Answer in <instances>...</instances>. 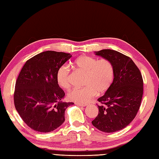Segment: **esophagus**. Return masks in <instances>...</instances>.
<instances>
[{"label": "esophagus", "mask_w": 159, "mask_h": 159, "mask_svg": "<svg viewBox=\"0 0 159 159\" xmlns=\"http://www.w3.org/2000/svg\"><path fill=\"white\" fill-rule=\"evenodd\" d=\"M77 105H80V106H82V107H85L87 105L86 103H75Z\"/></svg>", "instance_id": "34e87169"}]
</instances>
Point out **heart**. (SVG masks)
<instances>
[{
    "label": "heart",
    "mask_w": 159,
    "mask_h": 159,
    "mask_svg": "<svg viewBox=\"0 0 159 159\" xmlns=\"http://www.w3.org/2000/svg\"><path fill=\"white\" fill-rule=\"evenodd\" d=\"M71 66L77 70L85 73L84 84L85 86L75 88L70 90L68 97L70 101L77 103H88L98 93L107 91L114 78V66L107 58L97 60L90 56L83 55L75 58ZM70 70L67 65H62L56 73V81L62 89L70 87Z\"/></svg>",
    "instance_id": "heart-1"
}]
</instances>
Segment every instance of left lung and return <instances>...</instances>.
I'll return each mask as SVG.
<instances>
[{"label": "left lung", "instance_id": "left-lung-1", "mask_svg": "<svg viewBox=\"0 0 159 159\" xmlns=\"http://www.w3.org/2000/svg\"><path fill=\"white\" fill-rule=\"evenodd\" d=\"M96 54L113 63L114 78L98 98V114L92 124L103 132H116L128 126L138 112L143 92L142 75L133 60L120 52L102 50Z\"/></svg>", "mask_w": 159, "mask_h": 159}]
</instances>
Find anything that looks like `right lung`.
I'll return each instance as SVG.
<instances>
[{
  "label": "right lung",
  "mask_w": 159,
  "mask_h": 159,
  "mask_svg": "<svg viewBox=\"0 0 159 159\" xmlns=\"http://www.w3.org/2000/svg\"><path fill=\"white\" fill-rule=\"evenodd\" d=\"M71 57L70 54L46 51L29 59L16 82L14 105L30 128L48 133L65 122V111L74 103L62 102L65 93L57 83L58 69Z\"/></svg>",
  "instance_id": "obj_1"
}]
</instances>
